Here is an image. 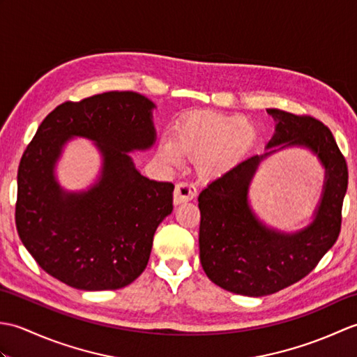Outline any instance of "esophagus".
<instances>
[{"mask_svg":"<svg viewBox=\"0 0 357 357\" xmlns=\"http://www.w3.org/2000/svg\"><path fill=\"white\" fill-rule=\"evenodd\" d=\"M196 196V187L192 183H179L174 187V195H173V202L183 204L187 201H192Z\"/></svg>","mask_w":357,"mask_h":357,"instance_id":"34e87169","label":"esophagus"}]
</instances>
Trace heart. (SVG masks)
Here are the masks:
<instances>
[{
  "mask_svg": "<svg viewBox=\"0 0 357 357\" xmlns=\"http://www.w3.org/2000/svg\"><path fill=\"white\" fill-rule=\"evenodd\" d=\"M256 139V128L238 115L201 113L188 118L173 136L159 142L158 153L162 161L178 164L188 155L196 158L199 170L208 176H218L233 169Z\"/></svg>",
  "mask_w": 357,
  "mask_h": 357,
  "instance_id": "heart-1",
  "label": "heart"
}]
</instances>
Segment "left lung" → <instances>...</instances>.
<instances>
[{
  "mask_svg": "<svg viewBox=\"0 0 357 357\" xmlns=\"http://www.w3.org/2000/svg\"><path fill=\"white\" fill-rule=\"evenodd\" d=\"M276 132L264 155L234 165L199 193V257L211 282L227 291L273 294L305 278L335 245L342 222L348 169L333 133L321 121L268 109ZM279 146L312 149L326 169L323 196L314 222L294 234L264 226L248 204V188L257 167Z\"/></svg>",
  "mask_w": 357,
  "mask_h": 357,
  "instance_id": "1",
  "label": "left lung"
}]
</instances>
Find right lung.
<instances>
[{
	"label": "right lung",
	"instance_id": "1",
	"mask_svg": "<svg viewBox=\"0 0 357 357\" xmlns=\"http://www.w3.org/2000/svg\"><path fill=\"white\" fill-rule=\"evenodd\" d=\"M153 109L139 93L107 92L59 104L38 127L18 167L15 222L50 276L78 290H118L147 267L174 188L142 176L128 155L153 146ZM73 135L95 140L103 155L100 179L79 194L63 191L52 173Z\"/></svg>",
	"mask_w": 357,
	"mask_h": 357
}]
</instances>
